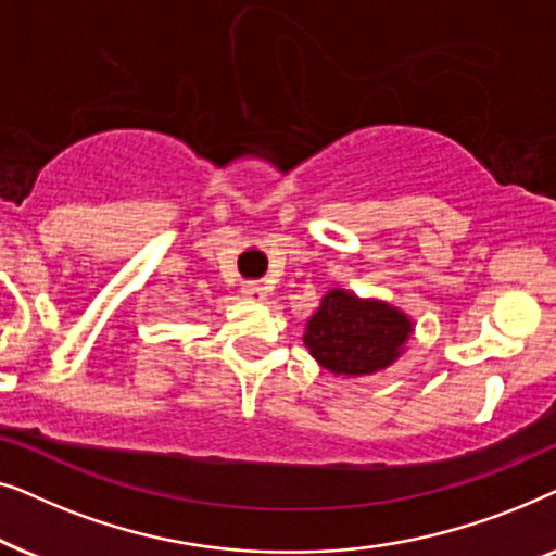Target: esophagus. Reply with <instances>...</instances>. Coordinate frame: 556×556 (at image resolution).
Returning <instances> with one entry per match:
<instances>
[{
	"label": "esophagus",
	"mask_w": 556,
	"mask_h": 556,
	"mask_svg": "<svg viewBox=\"0 0 556 556\" xmlns=\"http://www.w3.org/2000/svg\"><path fill=\"white\" fill-rule=\"evenodd\" d=\"M242 295L250 301H265V295H268V288H265L261 280H248L245 286H242Z\"/></svg>",
	"instance_id": "esophagus-1"
}]
</instances>
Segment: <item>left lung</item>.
<instances>
[{"instance_id": "8db88e82", "label": "left lung", "mask_w": 556, "mask_h": 556, "mask_svg": "<svg viewBox=\"0 0 556 556\" xmlns=\"http://www.w3.org/2000/svg\"><path fill=\"white\" fill-rule=\"evenodd\" d=\"M413 331L409 316L390 303L333 288L308 318L303 344L333 375L364 377L390 367Z\"/></svg>"}]
</instances>
